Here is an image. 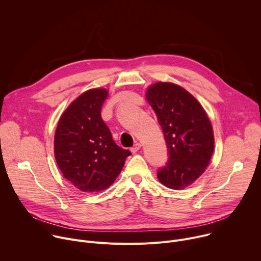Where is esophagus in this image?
I'll return each instance as SVG.
<instances>
[{"label": "esophagus", "mask_w": 261, "mask_h": 261, "mask_svg": "<svg viewBox=\"0 0 261 261\" xmlns=\"http://www.w3.org/2000/svg\"><path fill=\"white\" fill-rule=\"evenodd\" d=\"M141 146H142V145H141L140 143H136L135 145H134V146L130 148V151H132L133 153H136V152H137V151H138V150L141 148Z\"/></svg>", "instance_id": "1"}]
</instances>
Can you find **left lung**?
<instances>
[{"label": "left lung", "mask_w": 261, "mask_h": 261, "mask_svg": "<svg viewBox=\"0 0 261 261\" xmlns=\"http://www.w3.org/2000/svg\"><path fill=\"white\" fill-rule=\"evenodd\" d=\"M146 98L163 129L168 162L158 170L167 188L181 190L193 184L206 169L214 152V133L203 108L182 87L156 83Z\"/></svg>", "instance_id": "obj_1"}]
</instances>
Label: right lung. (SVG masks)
I'll use <instances>...</instances> for the list:
<instances>
[{"label": "right lung", "mask_w": 261, "mask_h": 261, "mask_svg": "<svg viewBox=\"0 0 261 261\" xmlns=\"http://www.w3.org/2000/svg\"><path fill=\"white\" fill-rule=\"evenodd\" d=\"M106 89L80 95L63 113L55 134V158L64 177L83 192L110 187L130 151L119 147L101 119Z\"/></svg>", "instance_id": "obj_1"}]
</instances>
